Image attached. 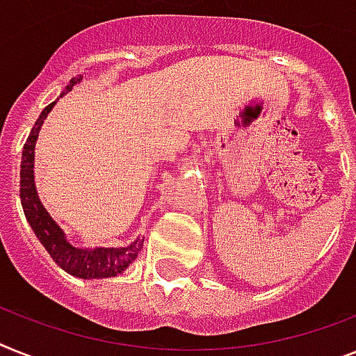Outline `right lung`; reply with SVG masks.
<instances>
[{"instance_id":"1","label":"right lung","mask_w":356,"mask_h":356,"mask_svg":"<svg viewBox=\"0 0 356 356\" xmlns=\"http://www.w3.org/2000/svg\"><path fill=\"white\" fill-rule=\"evenodd\" d=\"M79 78H72L70 83L65 87V92H69ZM63 92V94H65ZM56 102L47 105L43 113L34 123L31 134L26 138V143L23 145L22 154V180H19V198H22L23 211L31 224L32 231L40 238L43 248L51 254L58 266L67 271L69 275H74L78 278H107L116 277L123 269H127L129 264L138 257V251L142 249L143 242H134L129 248H96V249H78L72 248L65 240V234L54 220L49 216L45 207L41 205L38 198L36 187H34V145H36L38 132H40L43 120L51 113Z\"/></svg>"}]
</instances>
